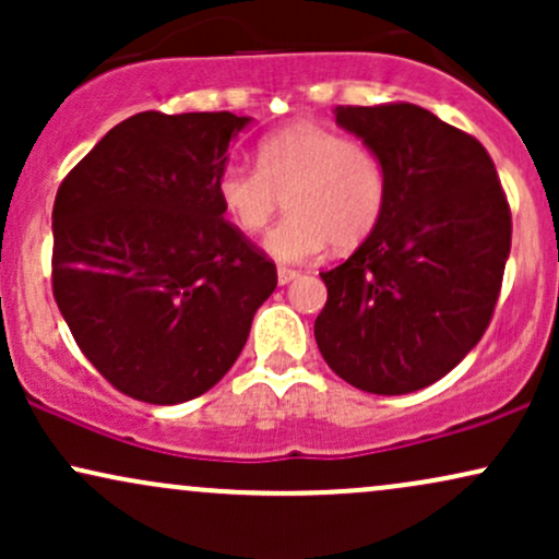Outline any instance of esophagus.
Returning <instances> with one entry per match:
<instances>
[{
	"mask_svg": "<svg viewBox=\"0 0 559 559\" xmlns=\"http://www.w3.org/2000/svg\"><path fill=\"white\" fill-rule=\"evenodd\" d=\"M299 278V271H294V267H278V284L286 286L292 284V281Z\"/></svg>",
	"mask_w": 559,
	"mask_h": 559,
	"instance_id": "1",
	"label": "esophagus"
}]
</instances>
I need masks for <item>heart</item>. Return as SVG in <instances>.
<instances>
[{"mask_svg": "<svg viewBox=\"0 0 559 559\" xmlns=\"http://www.w3.org/2000/svg\"><path fill=\"white\" fill-rule=\"evenodd\" d=\"M223 213L243 234H260L288 215L265 239L278 262H305L333 241L355 249L373 234L389 202V173L370 146L316 123H294L258 144V168L223 165L215 178Z\"/></svg>", "mask_w": 559, "mask_h": 559, "instance_id": "heart-1", "label": "heart"}]
</instances>
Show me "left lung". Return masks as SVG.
I'll list each match as a JSON object with an SVG mask.
<instances>
[{
  "mask_svg": "<svg viewBox=\"0 0 559 559\" xmlns=\"http://www.w3.org/2000/svg\"><path fill=\"white\" fill-rule=\"evenodd\" d=\"M389 173V202L349 260L320 273L316 342L338 378L409 394L444 378L489 329L512 215L478 139L418 105L336 107Z\"/></svg>",
  "mask_w": 559,
  "mask_h": 559,
  "instance_id": "1",
  "label": "left lung"
}]
</instances>
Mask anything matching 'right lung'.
I'll return each mask as SVG.
<instances>
[{
    "label": "right lung",
    "mask_w": 559,
    "mask_h": 559,
    "mask_svg": "<svg viewBox=\"0 0 559 559\" xmlns=\"http://www.w3.org/2000/svg\"><path fill=\"white\" fill-rule=\"evenodd\" d=\"M247 123L234 112H139L57 189L55 301L86 360L139 402L213 389L278 284L215 194Z\"/></svg>",
    "instance_id": "obj_1"
}]
</instances>
